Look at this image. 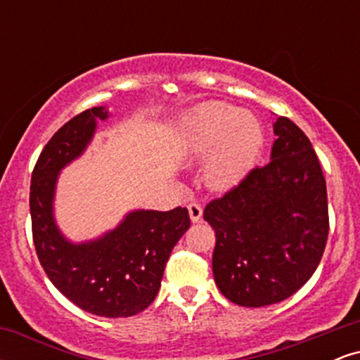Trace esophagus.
<instances>
[{
  "mask_svg": "<svg viewBox=\"0 0 360 360\" xmlns=\"http://www.w3.org/2000/svg\"><path fill=\"white\" fill-rule=\"evenodd\" d=\"M188 212H189V218H191L193 223H198L201 220V217H203V208H201L198 203H189Z\"/></svg>",
  "mask_w": 360,
  "mask_h": 360,
  "instance_id": "1",
  "label": "esophagus"
}]
</instances>
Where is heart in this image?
Returning a JSON list of instances; mask_svg holds the SVG:
<instances>
[{
	"label": "heart",
	"mask_w": 360,
	"mask_h": 360,
	"mask_svg": "<svg viewBox=\"0 0 360 360\" xmlns=\"http://www.w3.org/2000/svg\"><path fill=\"white\" fill-rule=\"evenodd\" d=\"M264 143V128L252 113L221 101L189 110L177 125V146L189 160L214 154L205 176L210 186L229 189L254 167Z\"/></svg>",
	"instance_id": "obj_1"
}]
</instances>
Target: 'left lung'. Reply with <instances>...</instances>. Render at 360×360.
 I'll return each mask as SVG.
<instances>
[{
  "label": "left lung",
  "mask_w": 360,
  "mask_h": 360,
  "mask_svg": "<svg viewBox=\"0 0 360 360\" xmlns=\"http://www.w3.org/2000/svg\"><path fill=\"white\" fill-rule=\"evenodd\" d=\"M271 162L206 205L213 276L226 300L247 308L289 298L311 278L328 237L326 183L311 142L286 117L274 123Z\"/></svg>",
  "instance_id": "obj_1"
}]
</instances>
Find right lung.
Wrapping results in <instances>:
<instances>
[{
  "label": "right lung",
  "mask_w": 360,
  "mask_h": 360,
  "mask_svg": "<svg viewBox=\"0 0 360 360\" xmlns=\"http://www.w3.org/2000/svg\"><path fill=\"white\" fill-rule=\"evenodd\" d=\"M103 106L82 111L53 134L32 172L30 214L37 255L62 295L84 311L106 318L134 316L155 300L169 255L189 229L186 208L135 210L96 240L72 243L53 218L60 169L86 150Z\"/></svg>",
  "instance_id": "add662e5"
}]
</instances>
